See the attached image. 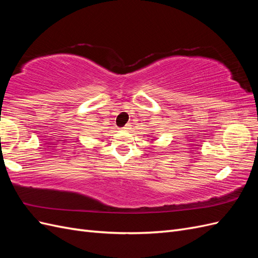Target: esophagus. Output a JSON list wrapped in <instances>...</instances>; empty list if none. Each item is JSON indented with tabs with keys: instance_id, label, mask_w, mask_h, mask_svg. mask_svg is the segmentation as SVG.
Instances as JSON below:
<instances>
[{
	"instance_id": "34e87169",
	"label": "esophagus",
	"mask_w": 258,
	"mask_h": 258,
	"mask_svg": "<svg viewBox=\"0 0 258 258\" xmlns=\"http://www.w3.org/2000/svg\"><path fill=\"white\" fill-rule=\"evenodd\" d=\"M121 129H122V130H124V131H127L128 129H130V126H129V124H126V126L122 127Z\"/></svg>"
}]
</instances>
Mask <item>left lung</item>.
Segmentation results:
<instances>
[{
  "label": "left lung",
  "mask_w": 258,
  "mask_h": 258,
  "mask_svg": "<svg viewBox=\"0 0 258 258\" xmlns=\"http://www.w3.org/2000/svg\"><path fill=\"white\" fill-rule=\"evenodd\" d=\"M152 141H154V139H152Z\"/></svg>",
  "instance_id": "1"
}]
</instances>
